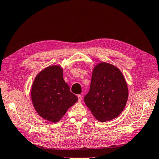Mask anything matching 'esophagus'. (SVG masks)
Instances as JSON below:
<instances>
[{
    "instance_id": "obj_1",
    "label": "esophagus",
    "mask_w": 159,
    "mask_h": 159,
    "mask_svg": "<svg viewBox=\"0 0 159 159\" xmlns=\"http://www.w3.org/2000/svg\"><path fill=\"white\" fill-rule=\"evenodd\" d=\"M78 101H79V102H81V99H82V96H81V95H78Z\"/></svg>"
}]
</instances>
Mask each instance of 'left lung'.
<instances>
[{"instance_id":"obj_1","label":"left lung","mask_w":159,"mask_h":159,"mask_svg":"<svg viewBox=\"0 0 159 159\" xmlns=\"http://www.w3.org/2000/svg\"><path fill=\"white\" fill-rule=\"evenodd\" d=\"M127 99V85L121 71L105 62L96 66L89 91L84 99L94 117L102 122L116 118L125 108Z\"/></svg>"}]
</instances>
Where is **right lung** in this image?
<instances>
[{
	"instance_id": "1",
	"label": "right lung",
	"mask_w": 159,
	"mask_h": 159,
	"mask_svg": "<svg viewBox=\"0 0 159 159\" xmlns=\"http://www.w3.org/2000/svg\"><path fill=\"white\" fill-rule=\"evenodd\" d=\"M31 98L40 116L57 122L78 98L70 91L63 78V70L58 66H49L40 71L34 81Z\"/></svg>"
}]
</instances>
